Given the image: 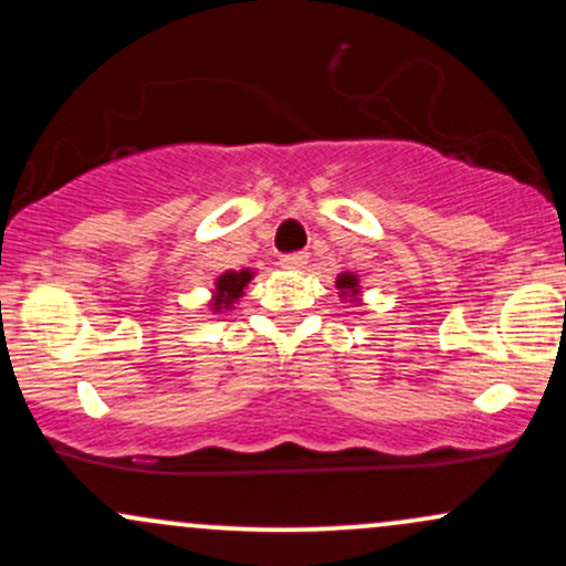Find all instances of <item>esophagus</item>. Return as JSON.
I'll use <instances>...</instances> for the list:
<instances>
[{
	"instance_id": "obj_1",
	"label": "esophagus",
	"mask_w": 566,
	"mask_h": 566,
	"mask_svg": "<svg viewBox=\"0 0 566 566\" xmlns=\"http://www.w3.org/2000/svg\"><path fill=\"white\" fill-rule=\"evenodd\" d=\"M305 263H308V255H305V252H290V255L279 258V265L287 271H301Z\"/></svg>"
}]
</instances>
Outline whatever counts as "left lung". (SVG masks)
<instances>
[{"label":"left lung","mask_w":566,"mask_h":566,"mask_svg":"<svg viewBox=\"0 0 566 566\" xmlns=\"http://www.w3.org/2000/svg\"><path fill=\"white\" fill-rule=\"evenodd\" d=\"M337 290H340V295L343 297H350V303L356 301V297H359V279H356L354 274H340L337 276Z\"/></svg>","instance_id":"8db88e82"}]
</instances>
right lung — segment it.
<instances>
[{
	"instance_id": "add662e5",
	"label": "right lung",
	"mask_w": 566,
	"mask_h": 566,
	"mask_svg": "<svg viewBox=\"0 0 566 566\" xmlns=\"http://www.w3.org/2000/svg\"><path fill=\"white\" fill-rule=\"evenodd\" d=\"M255 276L250 269L242 271H226L216 279V290H212V311L233 308V303L244 295V287L250 284V279Z\"/></svg>"
}]
</instances>
